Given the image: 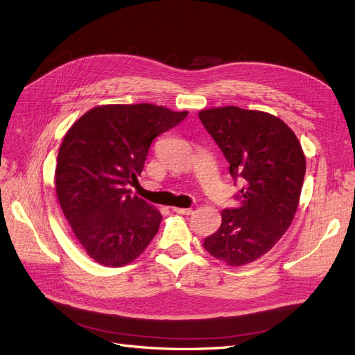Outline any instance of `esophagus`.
Segmentation results:
<instances>
[{"label":"esophagus","instance_id":"obj_1","mask_svg":"<svg viewBox=\"0 0 355 355\" xmlns=\"http://www.w3.org/2000/svg\"><path fill=\"white\" fill-rule=\"evenodd\" d=\"M173 211L178 214H183V216H189L193 213L192 209H178V207H173Z\"/></svg>","mask_w":355,"mask_h":355}]
</instances>
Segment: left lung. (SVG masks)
Returning a JSON list of instances; mask_svg holds the SVG:
<instances>
[{"instance_id":"obj_1","label":"left lung","mask_w":355,"mask_h":355,"mask_svg":"<svg viewBox=\"0 0 355 355\" xmlns=\"http://www.w3.org/2000/svg\"><path fill=\"white\" fill-rule=\"evenodd\" d=\"M198 116L241 183L239 207L222 211V225L202 247L229 266L251 263L282 238L295 216L305 175L302 148L295 133L268 113L229 105Z\"/></svg>"}]
</instances>
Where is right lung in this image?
<instances>
[{"mask_svg": "<svg viewBox=\"0 0 355 355\" xmlns=\"http://www.w3.org/2000/svg\"><path fill=\"white\" fill-rule=\"evenodd\" d=\"M187 116L153 104L103 105L66 133L57 157V197L96 263L125 266L155 236L162 214L129 187L138 182L153 141Z\"/></svg>", "mask_w": 355, "mask_h": 355, "instance_id": "add662e5", "label": "right lung"}]
</instances>
